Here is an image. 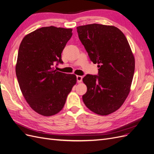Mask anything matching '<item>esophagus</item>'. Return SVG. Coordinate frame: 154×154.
<instances>
[{
  "mask_svg": "<svg viewBox=\"0 0 154 154\" xmlns=\"http://www.w3.org/2000/svg\"><path fill=\"white\" fill-rule=\"evenodd\" d=\"M83 77L82 76H76V79L78 83H81L82 82Z\"/></svg>",
  "mask_w": 154,
  "mask_h": 154,
  "instance_id": "obj_1",
  "label": "esophagus"
}]
</instances>
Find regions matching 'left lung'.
Segmentation results:
<instances>
[{"mask_svg":"<svg viewBox=\"0 0 154 154\" xmlns=\"http://www.w3.org/2000/svg\"><path fill=\"white\" fill-rule=\"evenodd\" d=\"M90 60L97 63L98 75H87V91L82 98L92 112L111 114L124 103L130 91L134 58L126 36L113 26L91 24L76 28Z\"/></svg>","mask_w":154,"mask_h":154,"instance_id":"1","label":"left lung"}]
</instances>
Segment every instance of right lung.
I'll list each match as a JSON object with an SVG mask.
<instances>
[{"mask_svg":"<svg viewBox=\"0 0 154 154\" xmlns=\"http://www.w3.org/2000/svg\"><path fill=\"white\" fill-rule=\"evenodd\" d=\"M72 35L71 28L42 27L21 42L16 66L17 82L29 106L42 116L60 111L76 83L75 75L53 68L63 63L61 54Z\"/></svg>","mask_w":154,"mask_h":154,"instance_id":"obj_1","label":"right lung"}]
</instances>
